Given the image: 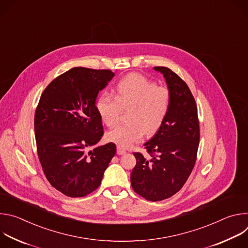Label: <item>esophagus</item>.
Here are the masks:
<instances>
[{
    "label": "esophagus",
    "mask_w": 248,
    "mask_h": 248,
    "mask_svg": "<svg viewBox=\"0 0 248 248\" xmlns=\"http://www.w3.org/2000/svg\"><path fill=\"white\" fill-rule=\"evenodd\" d=\"M126 153V151L123 148V147H121V146H118L117 147V154L118 155H124V154H125Z\"/></svg>",
    "instance_id": "esophagus-1"
}]
</instances>
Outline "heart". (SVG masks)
<instances>
[{
  "mask_svg": "<svg viewBox=\"0 0 248 248\" xmlns=\"http://www.w3.org/2000/svg\"><path fill=\"white\" fill-rule=\"evenodd\" d=\"M170 107V92L167 87L138 74L123 78L115 88V98L102 93L96 101L97 112L107 126H114L122 110L130 109L128 124H119L106 137L126 148L143 138L145 132H156L165 122Z\"/></svg>",
  "mask_w": 248,
  "mask_h": 248,
  "instance_id": "heart-1",
  "label": "heart"
}]
</instances>
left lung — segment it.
<instances>
[{"instance_id": "left-lung-1", "label": "left lung", "mask_w": 248, "mask_h": 248, "mask_svg": "<svg viewBox=\"0 0 248 248\" xmlns=\"http://www.w3.org/2000/svg\"><path fill=\"white\" fill-rule=\"evenodd\" d=\"M170 92V107L157 133L144 143L151 158L133 153L136 165L130 174L133 190L150 201L178 192L194 167L200 132L195 100L186 83L165 66H155Z\"/></svg>"}]
</instances>
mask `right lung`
Segmentation results:
<instances>
[{
  "label": "right lung",
  "mask_w": 248,
  "mask_h": 248,
  "mask_svg": "<svg viewBox=\"0 0 248 248\" xmlns=\"http://www.w3.org/2000/svg\"><path fill=\"white\" fill-rule=\"evenodd\" d=\"M114 76L109 69L70 68L39 100L34 118L38 157L51 186L66 196L83 197L97 189L116 154L113 142L88 151L104 134L98 93Z\"/></svg>",
  "instance_id": "right-lung-1"
}]
</instances>
